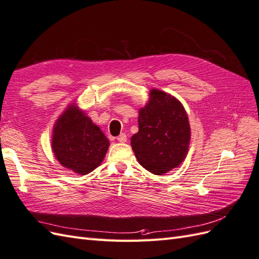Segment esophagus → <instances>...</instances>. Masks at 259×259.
I'll list each match as a JSON object with an SVG mask.
<instances>
[{"label":"esophagus","mask_w":259,"mask_h":259,"mask_svg":"<svg viewBox=\"0 0 259 259\" xmlns=\"http://www.w3.org/2000/svg\"><path fill=\"white\" fill-rule=\"evenodd\" d=\"M117 142L120 143H125L127 140V137H126V134H124V133H121V134L116 137Z\"/></svg>","instance_id":"obj_1"}]
</instances>
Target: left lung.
I'll list each match as a JSON object with an SVG mask.
<instances>
[{"label": "left lung", "instance_id": "left-lung-1", "mask_svg": "<svg viewBox=\"0 0 259 259\" xmlns=\"http://www.w3.org/2000/svg\"><path fill=\"white\" fill-rule=\"evenodd\" d=\"M139 131L131 138L140 165L163 175L182 163L190 142V126L183 105L169 94L152 90L139 110Z\"/></svg>", "mask_w": 259, "mask_h": 259}]
</instances>
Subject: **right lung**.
Returning <instances> with one entry per match:
<instances>
[{
	"label": "right lung",
	"instance_id": "right-lung-1",
	"mask_svg": "<svg viewBox=\"0 0 259 259\" xmlns=\"http://www.w3.org/2000/svg\"><path fill=\"white\" fill-rule=\"evenodd\" d=\"M52 147L62 166L86 175L103 162L109 142L89 116L71 105L55 125Z\"/></svg>",
	"mask_w": 259,
	"mask_h": 259
}]
</instances>
